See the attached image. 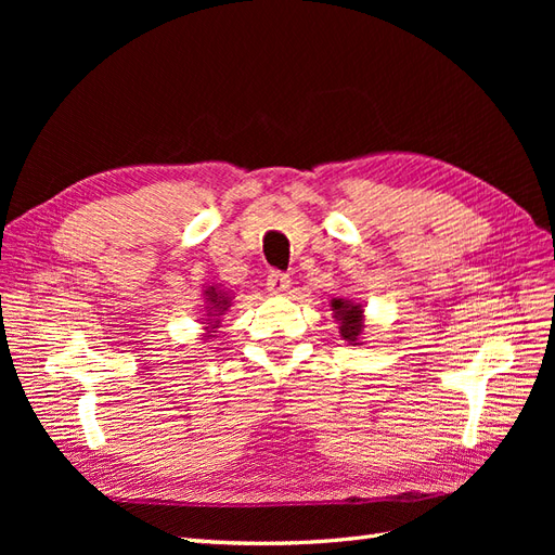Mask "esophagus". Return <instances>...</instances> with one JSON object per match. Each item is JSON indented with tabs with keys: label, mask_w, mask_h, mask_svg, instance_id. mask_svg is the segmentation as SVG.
I'll use <instances>...</instances> for the list:
<instances>
[{
	"label": "esophagus",
	"mask_w": 555,
	"mask_h": 555,
	"mask_svg": "<svg viewBox=\"0 0 555 555\" xmlns=\"http://www.w3.org/2000/svg\"><path fill=\"white\" fill-rule=\"evenodd\" d=\"M266 287H268V292H271V294L280 296V294H284V292L292 287V280H289V275L273 271L271 275H268V280H266Z\"/></svg>",
	"instance_id": "34e87169"
}]
</instances>
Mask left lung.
I'll use <instances>...</instances> for the list:
<instances>
[{"label":"left lung","instance_id":"obj_1","mask_svg":"<svg viewBox=\"0 0 555 555\" xmlns=\"http://www.w3.org/2000/svg\"><path fill=\"white\" fill-rule=\"evenodd\" d=\"M331 310H333L335 322H338L343 340H347L349 345H363L361 343V335L365 328L363 306L354 304V300H347V298H333Z\"/></svg>","mask_w":555,"mask_h":555}]
</instances>
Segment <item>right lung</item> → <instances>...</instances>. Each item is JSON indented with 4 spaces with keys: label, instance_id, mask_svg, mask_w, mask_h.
Masks as SVG:
<instances>
[{
    "label": "right lung",
    "instance_id": "obj_1",
    "mask_svg": "<svg viewBox=\"0 0 555 555\" xmlns=\"http://www.w3.org/2000/svg\"><path fill=\"white\" fill-rule=\"evenodd\" d=\"M231 294L229 292H224L220 284H212V287H206L204 289V340L208 343L210 338H212V333H215V328L220 326V322H222V314L231 308Z\"/></svg>",
    "mask_w": 555,
    "mask_h": 555
}]
</instances>
